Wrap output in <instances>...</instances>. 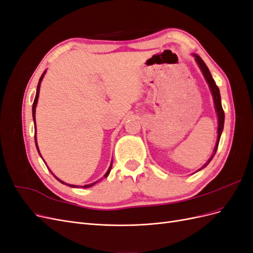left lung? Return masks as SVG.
<instances>
[{
    "label": "left lung",
    "mask_w": 253,
    "mask_h": 253,
    "mask_svg": "<svg viewBox=\"0 0 253 253\" xmlns=\"http://www.w3.org/2000/svg\"><path fill=\"white\" fill-rule=\"evenodd\" d=\"M193 57L195 58V61L196 63L198 65V67L201 68V71L204 75V77L207 81V83H208L209 85V88H210V91L212 94V97H213V101H214V108H215V112L217 114V121H218V126H217V140H216V143H215V147H214V150H213V154L211 155V157L208 159V162H207L201 169H198V171H201L202 169H204V168H206L207 166L209 165V163L212 160V158L214 157V155H215L216 153V150H217V147H218V142H219V139H220V136H221V132H223L224 129V122H225V113H224V110H223V106H221V100H220V94H219V88L217 87V85L215 84V81H214V79L212 78L211 76V73L209 71V68L207 67L206 63L203 61V59L196 55V53H193Z\"/></svg>",
    "instance_id": "left-lung-1"
}]
</instances>
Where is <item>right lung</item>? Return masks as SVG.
<instances>
[{"label":"right lung","mask_w":253,"mask_h":253,"mask_svg":"<svg viewBox=\"0 0 253 253\" xmlns=\"http://www.w3.org/2000/svg\"><path fill=\"white\" fill-rule=\"evenodd\" d=\"M45 73H46V71H44V73H43V75L41 76V78H40V80H39V83H38V86H37V93H36V97H35V101H34V104H33V118H34V124H35V128H36V108H37V103H38V98H39V93H40V86H41V82H42V80H43V77H44V75H45ZM36 133H37V131H35V142H36V147H37V150H38V153H39L40 154V156H41V153H40V151H39V147H38V143H37V136H36ZM41 158H42V156H41ZM43 159V158H42ZM45 163V162H44ZM112 164H113V162H112ZM112 164H111V166H110V168H109V170L106 171V173L104 174V177H108V175L110 174V172H111V169H112ZM49 170V169H48ZM50 171V170H49ZM51 172V171H50ZM51 174H52V172H51ZM53 175V174H52ZM55 176V175H53ZM55 177L61 182V183H63V185H66V186H70V187H72V188H78V187H80V186H76V185H70V183H66V182H64V181H62L61 179H59L57 176H55ZM98 182V180L97 181H95V182H93V183H89V185H84V186H81V188H89V187H91V186H94L95 183H97Z\"/></svg>","instance_id":"obj_1"}]
</instances>
